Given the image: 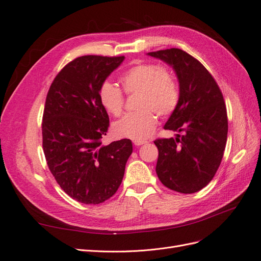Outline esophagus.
<instances>
[{
  "instance_id": "34e87169",
  "label": "esophagus",
  "mask_w": 261,
  "mask_h": 261,
  "mask_svg": "<svg viewBox=\"0 0 261 261\" xmlns=\"http://www.w3.org/2000/svg\"><path fill=\"white\" fill-rule=\"evenodd\" d=\"M133 143H134V145H135V146H141V145L146 144L147 141L146 140H134Z\"/></svg>"
}]
</instances>
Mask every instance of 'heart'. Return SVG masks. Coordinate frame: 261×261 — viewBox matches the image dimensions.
<instances>
[{"mask_svg":"<svg viewBox=\"0 0 261 261\" xmlns=\"http://www.w3.org/2000/svg\"><path fill=\"white\" fill-rule=\"evenodd\" d=\"M126 93H137L135 112L125 114L113 125L116 137L143 140L154 130L158 123V114L169 115L177 107L179 89L177 83L167 68L152 63H140L128 68L120 77ZM98 96L101 106L111 115L122 113L124 97L120 88L103 82L99 87Z\"/></svg>","mask_w":261,"mask_h":261,"instance_id":"obj_1","label":"heart"}]
</instances>
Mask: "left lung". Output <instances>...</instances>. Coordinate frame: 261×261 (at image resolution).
<instances>
[{
  "mask_svg": "<svg viewBox=\"0 0 261 261\" xmlns=\"http://www.w3.org/2000/svg\"><path fill=\"white\" fill-rule=\"evenodd\" d=\"M148 55L172 66L179 85L177 107L164 125L178 134L154 140L156 175L172 191L196 193L210 183L223 158L227 115L222 92L207 68L185 51L172 48Z\"/></svg>",
  "mask_w": 261,
  "mask_h": 261,
  "instance_id": "1",
  "label": "left lung"
}]
</instances>
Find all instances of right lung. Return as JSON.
Here are the masks:
<instances>
[{"mask_svg": "<svg viewBox=\"0 0 261 261\" xmlns=\"http://www.w3.org/2000/svg\"><path fill=\"white\" fill-rule=\"evenodd\" d=\"M124 57L85 55L54 78L42 118V146L58 184L78 202L98 204L120 187L133 152L129 139L103 146L109 115L98 91Z\"/></svg>", "mask_w": 261, "mask_h": 261, "instance_id": "1", "label": "right lung"}]
</instances>
